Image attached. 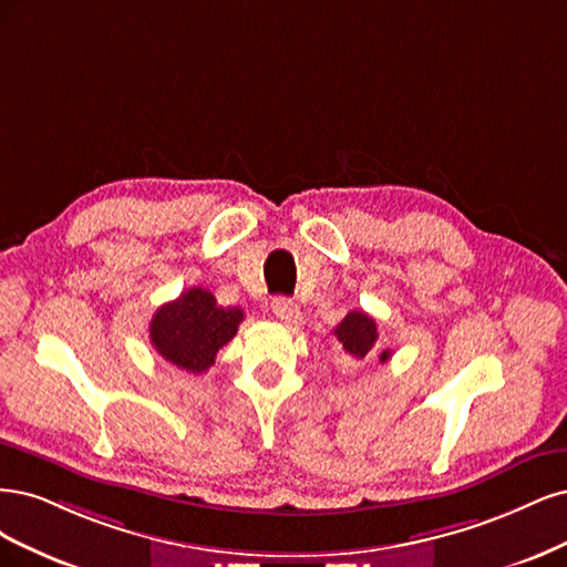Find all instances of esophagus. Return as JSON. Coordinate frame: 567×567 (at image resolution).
Returning <instances> with one entry per match:
<instances>
[{"label": "esophagus", "instance_id": "34e87169", "mask_svg": "<svg viewBox=\"0 0 567 567\" xmlns=\"http://www.w3.org/2000/svg\"><path fill=\"white\" fill-rule=\"evenodd\" d=\"M272 313H276L285 324H299L301 322V313H299V306L287 299V297H278L272 299Z\"/></svg>", "mask_w": 567, "mask_h": 567}]
</instances>
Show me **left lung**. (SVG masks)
Instances as JSON below:
<instances>
[{"label": "left lung", "mask_w": 567, "mask_h": 567, "mask_svg": "<svg viewBox=\"0 0 567 567\" xmlns=\"http://www.w3.org/2000/svg\"><path fill=\"white\" fill-rule=\"evenodd\" d=\"M334 337L343 346V351L362 360L372 353L379 351V334H377V322L362 310H351L337 327H334ZM391 358V351H381L379 362H386Z\"/></svg>", "instance_id": "8db88e82"}]
</instances>
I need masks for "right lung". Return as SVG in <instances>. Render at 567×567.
I'll return each instance as SVG.
<instances>
[{
  "mask_svg": "<svg viewBox=\"0 0 567 567\" xmlns=\"http://www.w3.org/2000/svg\"><path fill=\"white\" fill-rule=\"evenodd\" d=\"M243 320V308L218 306L209 289L190 287L157 308L151 320V341L167 362L203 374L214 364L218 349L237 334Z\"/></svg>",
  "mask_w": 567,
  "mask_h": 567,
  "instance_id": "right-lung-1",
  "label": "right lung"
}]
</instances>
